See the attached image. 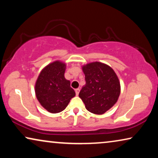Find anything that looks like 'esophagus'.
Wrapping results in <instances>:
<instances>
[{
  "instance_id": "34e87169",
  "label": "esophagus",
  "mask_w": 158,
  "mask_h": 158,
  "mask_svg": "<svg viewBox=\"0 0 158 158\" xmlns=\"http://www.w3.org/2000/svg\"><path fill=\"white\" fill-rule=\"evenodd\" d=\"M79 93H80V89L79 88H76V89H75V94H76L77 96H78Z\"/></svg>"
}]
</instances>
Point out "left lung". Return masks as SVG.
<instances>
[{
    "label": "left lung",
    "mask_w": 158,
    "mask_h": 158,
    "mask_svg": "<svg viewBox=\"0 0 158 158\" xmlns=\"http://www.w3.org/2000/svg\"><path fill=\"white\" fill-rule=\"evenodd\" d=\"M85 85L79 93L85 109L95 114H104L118 101L120 82L111 67L94 62L82 67Z\"/></svg>",
    "instance_id": "obj_1"
}]
</instances>
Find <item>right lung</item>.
Masks as SVG:
<instances>
[{"mask_svg": "<svg viewBox=\"0 0 158 158\" xmlns=\"http://www.w3.org/2000/svg\"><path fill=\"white\" fill-rule=\"evenodd\" d=\"M66 64L59 60L42 69L35 83V94L40 104L52 114L60 113L68 106L75 92L64 77Z\"/></svg>", "mask_w": 158, "mask_h": 158, "instance_id": "right-lung-1", "label": "right lung"}]
</instances>
